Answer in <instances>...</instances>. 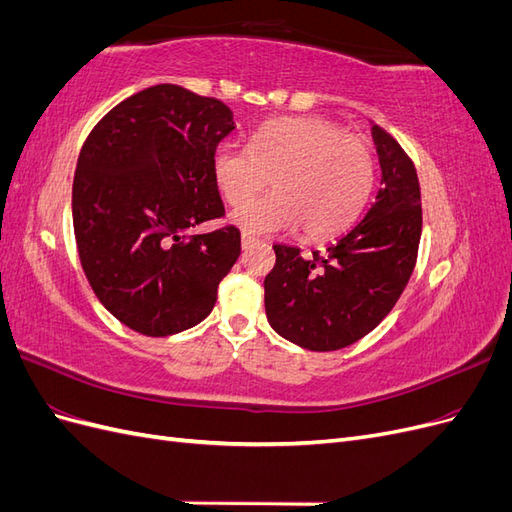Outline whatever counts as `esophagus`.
<instances>
[{"mask_svg":"<svg viewBox=\"0 0 512 512\" xmlns=\"http://www.w3.org/2000/svg\"><path fill=\"white\" fill-rule=\"evenodd\" d=\"M241 245H243V250H250L252 245H256V239L250 237V235H243V237H241Z\"/></svg>","mask_w":512,"mask_h":512,"instance_id":"obj_1","label":"esophagus"}]
</instances>
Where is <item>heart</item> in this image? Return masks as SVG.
<instances>
[{"mask_svg": "<svg viewBox=\"0 0 512 512\" xmlns=\"http://www.w3.org/2000/svg\"><path fill=\"white\" fill-rule=\"evenodd\" d=\"M211 168L232 207L247 203L271 177L273 194L232 213L245 235H282L301 226L312 239L356 220L376 173L369 145L320 117L271 121L254 132L250 149L222 143Z\"/></svg>", "mask_w": 512, "mask_h": 512, "instance_id": "heart-1", "label": "heart"}]
</instances>
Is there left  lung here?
<instances>
[{
	"mask_svg": "<svg viewBox=\"0 0 512 512\" xmlns=\"http://www.w3.org/2000/svg\"><path fill=\"white\" fill-rule=\"evenodd\" d=\"M380 190L361 222L322 256L273 245L265 277L267 320L277 335L307 350L346 348L374 331L395 307L414 271L423 213L416 168L395 138L371 123Z\"/></svg>",
	"mask_w": 512,
	"mask_h": 512,
	"instance_id": "1",
	"label": "left lung"
}]
</instances>
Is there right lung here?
<instances>
[{"mask_svg": "<svg viewBox=\"0 0 512 512\" xmlns=\"http://www.w3.org/2000/svg\"><path fill=\"white\" fill-rule=\"evenodd\" d=\"M235 128L224 102L166 83L117 104L81 149V265L100 303L136 333L168 337L203 322L241 254L235 226L188 237L224 215L211 160Z\"/></svg>", "mask_w": 512, "mask_h": 512, "instance_id": "1", "label": "right lung"}]
</instances>
